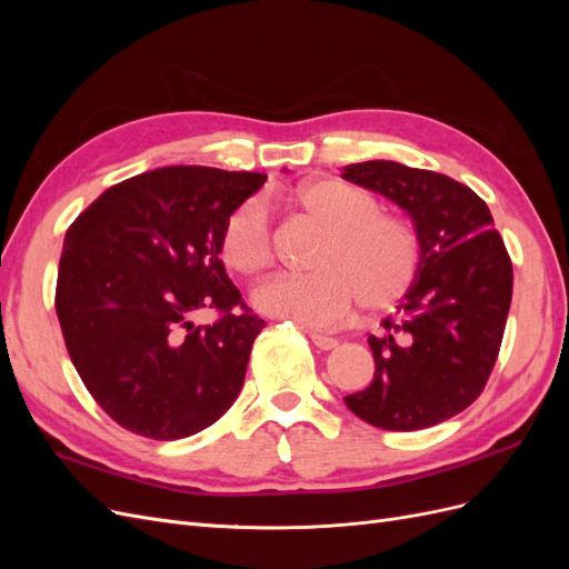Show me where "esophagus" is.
<instances>
[{
  "instance_id": "obj_1",
  "label": "esophagus",
  "mask_w": 569,
  "mask_h": 569,
  "mask_svg": "<svg viewBox=\"0 0 569 569\" xmlns=\"http://www.w3.org/2000/svg\"><path fill=\"white\" fill-rule=\"evenodd\" d=\"M311 341L316 343L318 349H322V351H332L335 347H337V339L335 337H330V335H318V332H311Z\"/></svg>"
}]
</instances>
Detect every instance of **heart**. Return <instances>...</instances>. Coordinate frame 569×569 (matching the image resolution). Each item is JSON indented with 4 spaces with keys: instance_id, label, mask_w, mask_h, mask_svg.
Masks as SVG:
<instances>
[{
    "instance_id": "1",
    "label": "heart",
    "mask_w": 569,
    "mask_h": 569,
    "mask_svg": "<svg viewBox=\"0 0 569 569\" xmlns=\"http://www.w3.org/2000/svg\"><path fill=\"white\" fill-rule=\"evenodd\" d=\"M327 237L311 258L313 274H280L253 291L258 311L301 327H337L356 303L368 313L389 311L412 287L420 270V234L399 213L380 211L366 187L337 178L301 184L291 197ZM218 251L239 278H258L274 261L268 211L249 199L220 228Z\"/></svg>"
}]
</instances>
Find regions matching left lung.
<instances>
[{
    "label": "left lung",
    "mask_w": 569,
    "mask_h": 569,
    "mask_svg": "<svg viewBox=\"0 0 569 569\" xmlns=\"http://www.w3.org/2000/svg\"><path fill=\"white\" fill-rule=\"evenodd\" d=\"M341 178L399 203L422 247L416 282L368 339L372 385L343 403L389 432L439 425L487 387L512 299L510 256L489 206L449 176L366 161L343 168Z\"/></svg>",
    "instance_id": "left-lung-1"
}]
</instances>
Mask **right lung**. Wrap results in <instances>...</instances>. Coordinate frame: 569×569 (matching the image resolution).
Returning a JSON list of instances; mask_svg holds the SVG:
<instances>
[{
	"mask_svg": "<svg viewBox=\"0 0 569 569\" xmlns=\"http://www.w3.org/2000/svg\"><path fill=\"white\" fill-rule=\"evenodd\" d=\"M266 180L157 168L109 187L68 228L54 299L66 349L92 399L128 432L184 439L234 403L266 320L230 282L218 237ZM211 307L216 323L191 322Z\"/></svg>",
	"mask_w": 569,
	"mask_h": 569,
	"instance_id": "1",
	"label": "right lung"
}]
</instances>
